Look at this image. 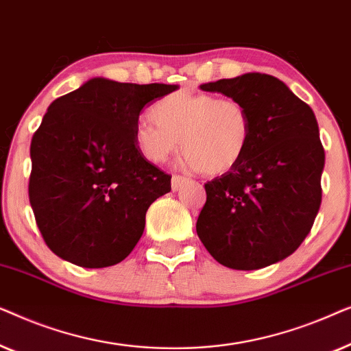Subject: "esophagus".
<instances>
[{
  "instance_id": "esophagus-1",
  "label": "esophagus",
  "mask_w": 351,
  "mask_h": 351,
  "mask_svg": "<svg viewBox=\"0 0 351 351\" xmlns=\"http://www.w3.org/2000/svg\"><path fill=\"white\" fill-rule=\"evenodd\" d=\"M186 182H189V179H186V177H182V176H172V179H171V186H172V190H174V191L180 190V189H182V185L186 184Z\"/></svg>"
}]
</instances>
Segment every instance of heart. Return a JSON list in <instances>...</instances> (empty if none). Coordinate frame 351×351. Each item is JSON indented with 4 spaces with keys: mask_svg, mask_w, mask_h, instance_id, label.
<instances>
[{
    "mask_svg": "<svg viewBox=\"0 0 351 351\" xmlns=\"http://www.w3.org/2000/svg\"><path fill=\"white\" fill-rule=\"evenodd\" d=\"M150 114L153 121L134 128V142L155 165L167 161L180 143L185 167L222 176L241 162L251 143V114L234 99L179 90L156 100Z\"/></svg>",
    "mask_w": 351,
    "mask_h": 351,
    "instance_id": "1",
    "label": "heart"
}]
</instances>
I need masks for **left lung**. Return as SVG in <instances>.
I'll use <instances>...</instances> for the list:
<instances>
[{
    "mask_svg": "<svg viewBox=\"0 0 351 351\" xmlns=\"http://www.w3.org/2000/svg\"><path fill=\"white\" fill-rule=\"evenodd\" d=\"M199 88L241 102L252 137L241 162L204 185L208 198L196 233L223 267L273 265L300 246L321 206L324 148L313 110L265 73Z\"/></svg>",
    "mask_w": 351,
    "mask_h": 351,
    "instance_id": "obj_1",
    "label": "left lung"
}]
</instances>
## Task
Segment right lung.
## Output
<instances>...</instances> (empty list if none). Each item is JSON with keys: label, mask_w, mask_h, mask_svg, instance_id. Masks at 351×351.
Wrapping results in <instances>:
<instances>
[{"label": "right lung", "mask_w": 351, "mask_h": 351, "mask_svg": "<svg viewBox=\"0 0 351 351\" xmlns=\"http://www.w3.org/2000/svg\"><path fill=\"white\" fill-rule=\"evenodd\" d=\"M177 88L93 78L49 105L32 138L28 196L56 256L104 268L136 247L171 176L141 155L134 128L148 102Z\"/></svg>", "instance_id": "obj_1"}]
</instances>
